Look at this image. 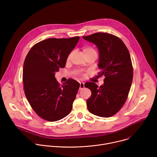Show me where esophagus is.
<instances>
[{
	"instance_id": "esophagus-1",
	"label": "esophagus",
	"mask_w": 157,
	"mask_h": 157,
	"mask_svg": "<svg viewBox=\"0 0 157 157\" xmlns=\"http://www.w3.org/2000/svg\"><path fill=\"white\" fill-rule=\"evenodd\" d=\"M84 87V84L83 82H80V85H79V89L80 90H82V89Z\"/></svg>"
}]
</instances>
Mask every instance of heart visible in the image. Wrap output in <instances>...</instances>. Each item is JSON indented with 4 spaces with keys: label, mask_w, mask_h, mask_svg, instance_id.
Instances as JSON below:
<instances>
[{
    "label": "heart",
    "mask_w": 157,
    "mask_h": 157,
    "mask_svg": "<svg viewBox=\"0 0 157 157\" xmlns=\"http://www.w3.org/2000/svg\"><path fill=\"white\" fill-rule=\"evenodd\" d=\"M82 50L83 54L86 57V58H88L89 56H92V55H97L96 50H95V48L94 47H93L91 46H84V47H83ZM71 56V53L68 55V58H67V59L69 60L70 59Z\"/></svg>",
    "instance_id": "b5f03b06"
}]
</instances>
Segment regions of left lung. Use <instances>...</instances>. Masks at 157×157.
<instances>
[{"label":"left lung","mask_w":157,"mask_h":157,"mask_svg":"<svg viewBox=\"0 0 157 157\" xmlns=\"http://www.w3.org/2000/svg\"><path fill=\"white\" fill-rule=\"evenodd\" d=\"M82 38L97 46L99 59V77L104 84L98 86L87 82L84 86L91 91L87 100L88 110L94 115L109 117L115 115L125 104L133 79V66L129 52L119 37L107 33H96Z\"/></svg>","instance_id":"obj_1"}]
</instances>
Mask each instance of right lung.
Masks as SVG:
<instances>
[{"label":"right lung","mask_w":157,"mask_h":157,"mask_svg":"<svg viewBox=\"0 0 157 157\" xmlns=\"http://www.w3.org/2000/svg\"><path fill=\"white\" fill-rule=\"evenodd\" d=\"M79 36L48 38L32 47L24 63L23 82L25 96L35 113L50 122L62 119L71 111L79 83L68 79L63 85L55 73L64 68Z\"/></svg>","instance_id":"obj_1"}]
</instances>
